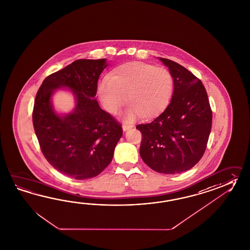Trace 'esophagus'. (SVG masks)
I'll list each match as a JSON object with an SVG mask.
<instances>
[{"mask_svg": "<svg viewBox=\"0 0 250 250\" xmlns=\"http://www.w3.org/2000/svg\"><path fill=\"white\" fill-rule=\"evenodd\" d=\"M133 127L132 125H123V131L124 132H125V131H127L129 129H131V128Z\"/></svg>", "mask_w": 250, "mask_h": 250, "instance_id": "esophagus-1", "label": "esophagus"}]
</instances>
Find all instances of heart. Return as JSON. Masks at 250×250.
<instances>
[{
    "label": "heart",
    "instance_id": "obj_1",
    "mask_svg": "<svg viewBox=\"0 0 250 250\" xmlns=\"http://www.w3.org/2000/svg\"><path fill=\"white\" fill-rule=\"evenodd\" d=\"M174 79L165 67L133 62L117 66L98 85V96L106 111L117 114L129 102L124 120L133 122L141 116L155 117L168 105Z\"/></svg>",
    "mask_w": 250,
    "mask_h": 250
}]
</instances>
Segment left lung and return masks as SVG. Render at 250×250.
Segmentation results:
<instances>
[{
    "instance_id": "obj_1",
    "label": "left lung",
    "mask_w": 250,
    "mask_h": 250,
    "mask_svg": "<svg viewBox=\"0 0 250 250\" xmlns=\"http://www.w3.org/2000/svg\"><path fill=\"white\" fill-rule=\"evenodd\" d=\"M159 59L172 74L174 91L159 117L136 126L143 133L140 155L157 172L178 174L192 168L204 155L212 115L199 79L176 62Z\"/></svg>"
}]
</instances>
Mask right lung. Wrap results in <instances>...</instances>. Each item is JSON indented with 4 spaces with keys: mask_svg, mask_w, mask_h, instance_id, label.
<instances>
[{
    "mask_svg": "<svg viewBox=\"0 0 250 250\" xmlns=\"http://www.w3.org/2000/svg\"><path fill=\"white\" fill-rule=\"evenodd\" d=\"M106 59H80L45 78L36 96L33 125L44 158L63 175L79 180L100 175L111 162L121 125L95 98ZM69 89L76 105L69 113L54 109L52 96Z\"/></svg>",
    "mask_w": 250,
    "mask_h": 250,
    "instance_id": "right-lung-1",
    "label": "right lung"
}]
</instances>
